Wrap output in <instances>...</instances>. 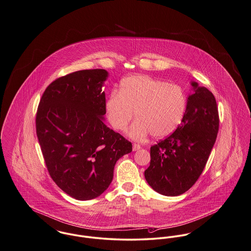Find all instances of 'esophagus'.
I'll list each match as a JSON object with an SVG mask.
<instances>
[{"label":"esophagus","mask_w":251,"mask_h":251,"mask_svg":"<svg viewBox=\"0 0 251 251\" xmlns=\"http://www.w3.org/2000/svg\"><path fill=\"white\" fill-rule=\"evenodd\" d=\"M140 148H141V146H140L139 144H135V143H134V144L133 145V151H138Z\"/></svg>","instance_id":"esophagus-1"}]
</instances>
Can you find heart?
<instances>
[{
	"label": "heart",
	"mask_w": 251,
	"mask_h": 251,
	"mask_svg": "<svg viewBox=\"0 0 251 251\" xmlns=\"http://www.w3.org/2000/svg\"><path fill=\"white\" fill-rule=\"evenodd\" d=\"M107 118L117 130L126 129L133 118H137L128 131L136 140L151 133L163 138L174 133L182 122L187 110V97L176 84L148 75L126 77L118 92L112 93L105 104Z\"/></svg>",
	"instance_id": "obj_1"
}]
</instances>
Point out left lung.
<instances>
[{
    "instance_id": "left-lung-1",
    "label": "left lung",
    "mask_w": 251,
    "mask_h": 251,
    "mask_svg": "<svg viewBox=\"0 0 251 251\" xmlns=\"http://www.w3.org/2000/svg\"><path fill=\"white\" fill-rule=\"evenodd\" d=\"M187 110L176 130L151 147V163L144 173L148 184L166 196L190 190L201 176L219 130L213 94L191 82Z\"/></svg>"
}]
</instances>
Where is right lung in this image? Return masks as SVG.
Masks as SVG:
<instances>
[{
  "label": "right lung",
  "instance_id": "right-lung-1",
  "mask_svg": "<svg viewBox=\"0 0 251 251\" xmlns=\"http://www.w3.org/2000/svg\"><path fill=\"white\" fill-rule=\"evenodd\" d=\"M104 69L60 76L45 89L36 115V133L48 173L65 193L91 200L103 193L130 141L103 122Z\"/></svg>",
  "mask_w": 251,
  "mask_h": 251
}]
</instances>
